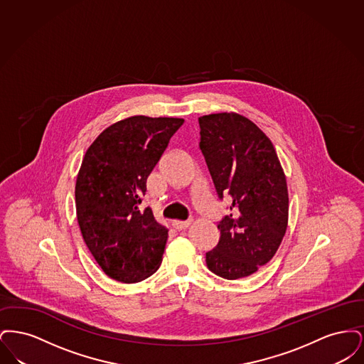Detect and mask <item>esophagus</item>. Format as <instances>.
<instances>
[{
	"label": "esophagus",
	"mask_w": 364,
	"mask_h": 364,
	"mask_svg": "<svg viewBox=\"0 0 364 364\" xmlns=\"http://www.w3.org/2000/svg\"><path fill=\"white\" fill-rule=\"evenodd\" d=\"M191 224H192V220H188V221H173V228H176L177 230H184Z\"/></svg>",
	"instance_id": "34e87169"
}]
</instances>
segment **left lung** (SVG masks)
I'll use <instances>...</instances> for the list:
<instances>
[{"instance_id":"1","label":"left lung","mask_w":364,"mask_h":364,"mask_svg":"<svg viewBox=\"0 0 364 364\" xmlns=\"http://www.w3.org/2000/svg\"><path fill=\"white\" fill-rule=\"evenodd\" d=\"M199 147L220 199L230 214L220 242L206 252L208 270L226 279L254 274L274 257L288 225L287 178L273 143L237 113L199 117Z\"/></svg>"}]
</instances>
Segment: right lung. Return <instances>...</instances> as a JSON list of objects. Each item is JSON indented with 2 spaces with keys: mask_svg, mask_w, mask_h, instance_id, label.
<instances>
[{
  "mask_svg": "<svg viewBox=\"0 0 364 364\" xmlns=\"http://www.w3.org/2000/svg\"><path fill=\"white\" fill-rule=\"evenodd\" d=\"M183 119L134 116L107 127L87 149L76 178V215L105 274L135 284L154 274L168 229L151 208H139L147 177Z\"/></svg>",
  "mask_w": 364,
  "mask_h": 364,
  "instance_id": "1",
  "label": "right lung"
}]
</instances>
